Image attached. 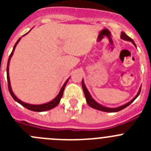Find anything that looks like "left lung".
I'll return each mask as SVG.
<instances>
[{
  "label": "left lung",
  "instance_id": "8db88e82",
  "mask_svg": "<svg viewBox=\"0 0 151 151\" xmlns=\"http://www.w3.org/2000/svg\"><path fill=\"white\" fill-rule=\"evenodd\" d=\"M121 38L123 40H125V41H131V42H132V43L133 45L136 47V45H135V43L134 42V41H133V40L131 38H129V36L125 34V32H122V34H121ZM82 88H83L84 94H85V99H86V101H87L88 104L91 107L94 108V109H95V110H101V111H104V112H108V113H115V112L120 111V110H123L124 108L127 107L129 105H130L131 104H132V103L133 101H134V100H135L136 98L138 97V95L140 94V92H141V87H140L139 91H138V94H136L135 97H134V98H133V99L131 101L126 103L125 104L122 105V106H118V107L110 108V107H106V106H103V105L100 104H98V103L96 102V101H94V98H92L91 95V94L89 93L88 90L87 88H86V86H85V82H84L83 79H82Z\"/></svg>",
  "mask_w": 151,
  "mask_h": 151
}]
</instances>
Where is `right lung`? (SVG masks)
Segmentation results:
<instances>
[{"mask_svg": "<svg viewBox=\"0 0 151 151\" xmlns=\"http://www.w3.org/2000/svg\"><path fill=\"white\" fill-rule=\"evenodd\" d=\"M26 34H28V32L26 33ZM26 34H25L24 35H26ZM20 39H21V38H19L18 39V41H17V43L15 44V45H14V47H13V50H12L11 54H10V57H9V59H8L7 66H6V78H7L8 89H9V91H10V94H11L12 97H13V99L15 100L17 103H19V104H21L22 106H23L24 107H26V109H28V110H32V111H35V112H43V111H47V110H51V109H53V108H54L55 106H57V105L59 104L61 97H62L63 94V91H64V88H65V86H66V85L67 84L69 78H68L66 82H65V83L63 84V85L62 88H61L59 94H57V97H56L54 99L52 100V101H50V102L45 103V104H27V103H25V102H23V101H20L19 99H18V98L17 97V96H16L15 94H14V93L13 92V91H12L11 85H10V76H9V65H10V59H11L12 56H13L14 50H15L16 47H17V44L19 43V41H20Z\"/></svg>", "mask_w": 151, "mask_h": 151, "instance_id": "right-lung-1", "label": "right lung"}]
</instances>
